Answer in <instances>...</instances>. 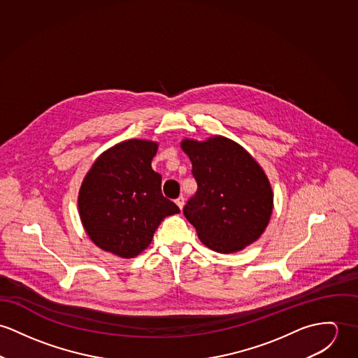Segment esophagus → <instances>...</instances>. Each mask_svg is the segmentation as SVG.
Returning a JSON list of instances; mask_svg holds the SVG:
<instances>
[{
	"mask_svg": "<svg viewBox=\"0 0 358 358\" xmlns=\"http://www.w3.org/2000/svg\"><path fill=\"white\" fill-rule=\"evenodd\" d=\"M176 204L180 207V210H182V207H184V198L180 196V198L176 199Z\"/></svg>",
	"mask_w": 358,
	"mask_h": 358,
	"instance_id": "obj_1",
	"label": "esophagus"
}]
</instances>
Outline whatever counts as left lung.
Here are the masks:
<instances>
[{"label":"left lung","instance_id":"8db88e82","mask_svg":"<svg viewBox=\"0 0 358 358\" xmlns=\"http://www.w3.org/2000/svg\"><path fill=\"white\" fill-rule=\"evenodd\" d=\"M180 145L198 181L184 215L200 241L217 252L232 254L261 238L273 213V191L259 163L224 136L184 138Z\"/></svg>","mask_w":358,"mask_h":358}]
</instances>
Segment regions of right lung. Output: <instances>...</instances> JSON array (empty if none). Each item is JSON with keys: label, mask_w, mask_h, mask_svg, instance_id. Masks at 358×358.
<instances>
[{"label": "right lung", "mask_w": 358, "mask_h": 358, "mask_svg": "<svg viewBox=\"0 0 358 358\" xmlns=\"http://www.w3.org/2000/svg\"><path fill=\"white\" fill-rule=\"evenodd\" d=\"M159 144L130 138L104 151L78 192L80 222L89 238L120 258H134L152 241L160 222L180 208L162 195L151 167Z\"/></svg>", "instance_id": "1"}]
</instances>
